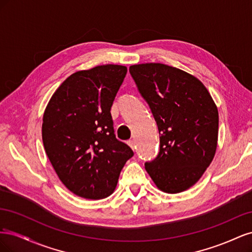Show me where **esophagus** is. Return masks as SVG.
<instances>
[{
  "mask_svg": "<svg viewBox=\"0 0 252 252\" xmlns=\"http://www.w3.org/2000/svg\"><path fill=\"white\" fill-rule=\"evenodd\" d=\"M134 140H130V141H128V145H129V146H130L131 147V149L132 150H134V148H135V146H134Z\"/></svg>",
  "mask_w": 252,
  "mask_h": 252,
  "instance_id": "esophagus-1",
  "label": "esophagus"
}]
</instances>
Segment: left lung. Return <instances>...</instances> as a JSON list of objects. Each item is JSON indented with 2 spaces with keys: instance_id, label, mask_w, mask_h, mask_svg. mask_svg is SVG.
<instances>
[{
  "instance_id": "obj_1",
  "label": "left lung",
  "mask_w": 252,
  "mask_h": 252,
  "mask_svg": "<svg viewBox=\"0 0 252 252\" xmlns=\"http://www.w3.org/2000/svg\"><path fill=\"white\" fill-rule=\"evenodd\" d=\"M129 71L157 122L159 152L145 169L166 193H179L199 181L216 155L219 111L204 84L161 63L132 65Z\"/></svg>"
}]
</instances>
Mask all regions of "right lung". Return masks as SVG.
<instances>
[{"instance_id":"obj_1","label":"right lung","mask_w":252,"mask_h":252,"mask_svg":"<svg viewBox=\"0 0 252 252\" xmlns=\"http://www.w3.org/2000/svg\"><path fill=\"white\" fill-rule=\"evenodd\" d=\"M126 73V66L114 64L74 72L45 108L42 139L46 155L65 187L84 199L109 196L133 156L114 135L110 113Z\"/></svg>"}]
</instances>
